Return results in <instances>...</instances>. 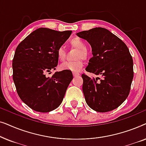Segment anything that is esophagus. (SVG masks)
<instances>
[{
	"instance_id": "esophagus-1",
	"label": "esophagus",
	"mask_w": 146,
	"mask_h": 146,
	"mask_svg": "<svg viewBox=\"0 0 146 146\" xmlns=\"http://www.w3.org/2000/svg\"><path fill=\"white\" fill-rule=\"evenodd\" d=\"M80 74L78 72H73V76H79Z\"/></svg>"
}]
</instances>
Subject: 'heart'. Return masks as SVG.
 I'll return each instance as SVG.
<instances>
[{"instance_id": "obj_1", "label": "heart", "mask_w": 146, "mask_h": 146, "mask_svg": "<svg viewBox=\"0 0 146 146\" xmlns=\"http://www.w3.org/2000/svg\"><path fill=\"white\" fill-rule=\"evenodd\" d=\"M70 44L72 47L77 49L74 61H66L60 65V69L70 70L72 72H78L83 66V58L86 59L88 56V52L86 48V44L82 40L79 38H74L70 41ZM57 56L60 60L62 61L66 57V50L63 46H60L56 51Z\"/></svg>"}]
</instances>
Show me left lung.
Segmentation results:
<instances>
[{
  "instance_id": "1",
  "label": "left lung",
  "mask_w": 146,
  "mask_h": 146,
  "mask_svg": "<svg viewBox=\"0 0 146 146\" xmlns=\"http://www.w3.org/2000/svg\"><path fill=\"white\" fill-rule=\"evenodd\" d=\"M88 42L93 56L86 70L101 78L83 74L82 91L90 108L107 112L119 107L128 96L133 78V59L125 44L104 28L76 33Z\"/></svg>"
}]
</instances>
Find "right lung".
I'll use <instances>...</instances> for the list:
<instances>
[{"label":"right lung","mask_w":146,"mask_h":146,"mask_svg":"<svg viewBox=\"0 0 146 146\" xmlns=\"http://www.w3.org/2000/svg\"><path fill=\"white\" fill-rule=\"evenodd\" d=\"M71 31L40 28L27 36L16 49L13 60V81L20 98L39 112H48L61 104L73 78L70 70L47 74L58 62L56 51L67 40Z\"/></svg>","instance_id":"1"}]
</instances>
